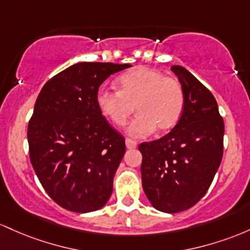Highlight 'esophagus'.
Returning <instances> with one entry per match:
<instances>
[{
  "label": "esophagus",
  "instance_id": "1",
  "mask_svg": "<svg viewBox=\"0 0 250 250\" xmlns=\"http://www.w3.org/2000/svg\"><path fill=\"white\" fill-rule=\"evenodd\" d=\"M125 144H126V147H127V148L137 147V142H136V140H133V139L127 138L125 140Z\"/></svg>",
  "mask_w": 250,
  "mask_h": 250
}]
</instances>
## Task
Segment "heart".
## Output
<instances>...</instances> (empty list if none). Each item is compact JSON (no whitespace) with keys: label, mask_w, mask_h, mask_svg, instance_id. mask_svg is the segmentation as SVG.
<instances>
[{"label":"heart","mask_w":250,"mask_h":250,"mask_svg":"<svg viewBox=\"0 0 250 250\" xmlns=\"http://www.w3.org/2000/svg\"><path fill=\"white\" fill-rule=\"evenodd\" d=\"M119 91L102 87L97 94L99 110L114 125L123 126L133 113L138 114L128 125V133L150 136L158 128L165 133L172 130L183 114L186 94L181 83L151 68H138L118 79Z\"/></svg>","instance_id":"b5f03b06"}]
</instances>
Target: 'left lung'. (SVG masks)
Instances as JSON below:
<instances>
[{"instance_id":"left-lung-1","label":"left lung","mask_w":250,"mask_h":250,"mask_svg":"<svg viewBox=\"0 0 250 250\" xmlns=\"http://www.w3.org/2000/svg\"><path fill=\"white\" fill-rule=\"evenodd\" d=\"M186 94L178 124L161 139L139 145L142 183L157 210L191 208L208 191L223 156L224 123L214 95L182 66H172Z\"/></svg>"}]
</instances>
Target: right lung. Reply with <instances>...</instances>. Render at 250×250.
I'll list each match as a JSON object with an SVG mask.
<instances>
[{"mask_svg":"<svg viewBox=\"0 0 250 250\" xmlns=\"http://www.w3.org/2000/svg\"><path fill=\"white\" fill-rule=\"evenodd\" d=\"M131 64L75 63L49 79L28 124L29 158L55 203L74 212L103 208L125 153V139L97 105L100 85Z\"/></svg>","mask_w":250,"mask_h":250,"instance_id":"obj_1","label":"right lung"}]
</instances>
